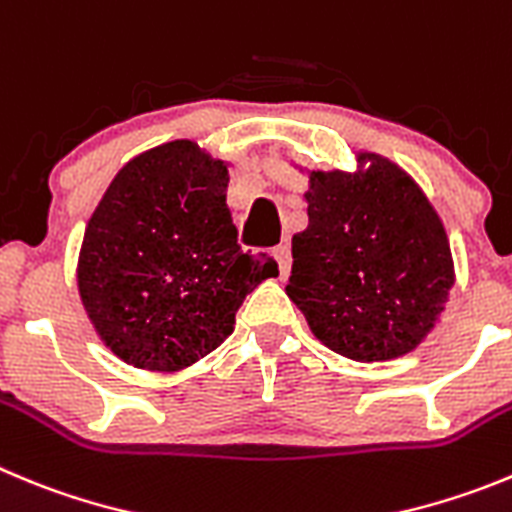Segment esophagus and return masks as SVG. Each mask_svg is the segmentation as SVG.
Masks as SVG:
<instances>
[{"instance_id":"1","label":"esophagus","mask_w":512,"mask_h":512,"mask_svg":"<svg viewBox=\"0 0 512 512\" xmlns=\"http://www.w3.org/2000/svg\"><path fill=\"white\" fill-rule=\"evenodd\" d=\"M274 259L276 264H279V274L281 279L289 274V269H292V251H289L287 243H281V246L274 248Z\"/></svg>"}]
</instances>
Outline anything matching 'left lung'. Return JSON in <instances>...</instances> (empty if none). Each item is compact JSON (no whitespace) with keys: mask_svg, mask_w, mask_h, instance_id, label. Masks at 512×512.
<instances>
[{"mask_svg":"<svg viewBox=\"0 0 512 512\" xmlns=\"http://www.w3.org/2000/svg\"><path fill=\"white\" fill-rule=\"evenodd\" d=\"M309 172L307 231L292 238L287 294L309 330L360 363L391 360L434 330L454 287L449 238L421 187L381 154Z\"/></svg>","mask_w":512,"mask_h":512,"instance_id":"left-lung-1","label":"left lung"}]
</instances>
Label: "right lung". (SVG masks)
<instances>
[{
    "mask_svg": "<svg viewBox=\"0 0 512 512\" xmlns=\"http://www.w3.org/2000/svg\"><path fill=\"white\" fill-rule=\"evenodd\" d=\"M228 164L190 139L126 162L86 225L78 292L111 353L172 373L233 332L246 294L279 276L266 253L241 251L225 205Z\"/></svg>",
    "mask_w": 512,
    "mask_h": 512,
    "instance_id": "obj_1",
    "label": "right lung"
}]
</instances>
